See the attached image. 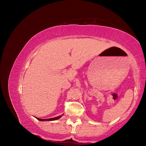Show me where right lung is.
<instances>
[{
	"label": "right lung",
	"instance_id": "right-lung-1",
	"mask_svg": "<svg viewBox=\"0 0 146 146\" xmlns=\"http://www.w3.org/2000/svg\"><path fill=\"white\" fill-rule=\"evenodd\" d=\"M63 115L61 116H57V117H53V118H50V119H40V118H38V117H36L38 120L40 121H55V120H57V119H60L61 116H62Z\"/></svg>",
	"mask_w": 146,
	"mask_h": 146
}]
</instances>
